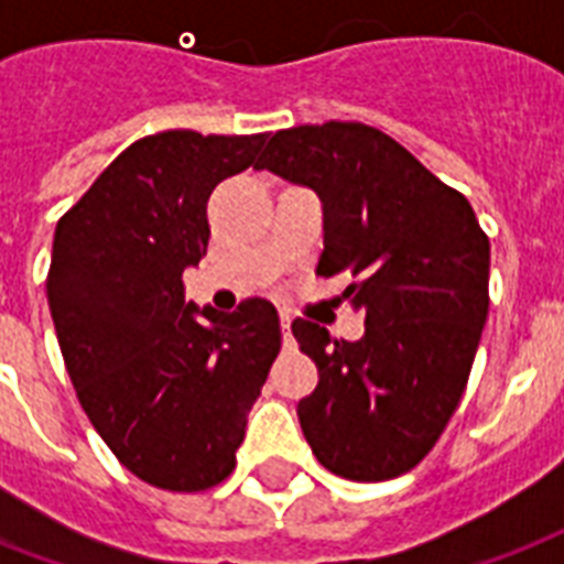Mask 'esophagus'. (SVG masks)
I'll list each match as a JSON object with an SVG mask.
<instances>
[{"mask_svg":"<svg viewBox=\"0 0 564 564\" xmlns=\"http://www.w3.org/2000/svg\"><path fill=\"white\" fill-rule=\"evenodd\" d=\"M290 325H292V316H290V313H281V327H283V348H292V345H295V339H292V334H290Z\"/></svg>","mask_w":564,"mask_h":564,"instance_id":"1","label":"esophagus"}]
</instances>
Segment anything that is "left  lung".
I'll return each mask as SVG.
<instances>
[{
    "mask_svg": "<svg viewBox=\"0 0 564 564\" xmlns=\"http://www.w3.org/2000/svg\"><path fill=\"white\" fill-rule=\"evenodd\" d=\"M254 170L322 198L316 274H351L343 295L366 316L357 343L292 322L318 366L316 392L299 403L304 438L336 477H401L433 451L471 375L489 316V237L463 193L362 122L278 131Z\"/></svg>",
    "mask_w": 564,
    "mask_h": 564,
    "instance_id": "obj_1",
    "label": "left lung"
}]
</instances>
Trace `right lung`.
Instances as JSON below:
<instances>
[{
  "label": "right lung",
  "mask_w": 564,
  "mask_h": 564,
  "mask_svg": "<svg viewBox=\"0 0 564 564\" xmlns=\"http://www.w3.org/2000/svg\"><path fill=\"white\" fill-rule=\"evenodd\" d=\"M265 134L161 131L119 154L61 216L46 295L87 419L128 471L204 491L237 465L248 412L281 351L278 310L184 301L207 254V198L254 166Z\"/></svg>",
  "instance_id": "1"
}]
</instances>
